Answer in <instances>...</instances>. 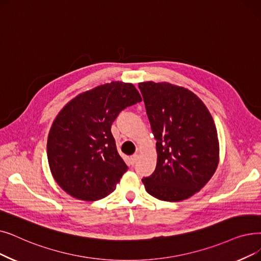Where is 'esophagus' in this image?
I'll return each mask as SVG.
<instances>
[{"instance_id": "1", "label": "esophagus", "mask_w": 261, "mask_h": 261, "mask_svg": "<svg viewBox=\"0 0 261 261\" xmlns=\"http://www.w3.org/2000/svg\"><path fill=\"white\" fill-rule=\"evenodd\" d=\"M138 160H139V154H133V155H131L130 161H131V164H132V165L137 163Z\"/></svg>"}]
</instances>
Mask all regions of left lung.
<instances>
[{
    "label": "left lung",
    "mask_w": 261,
    "mask_h": 261,
    "mask_svg": "<svg viewBox=\"0 0 261 261\" xmlns=\"http://www.w3.org/2000/svg\"><path fill=\"white\" fill-rule=\"evenodd\" d=\"M153 138L156 166L142 179L158 199L180 201L200 191L215 173L220 144L205 103L186 87L167 82L139 83Z\"/></svg>",
    "instance_id": "left-lung-1"
}]
</instances>
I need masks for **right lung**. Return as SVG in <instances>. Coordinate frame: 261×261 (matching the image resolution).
I'll return each instance as SVG.
<instances>
[{
	"instance_id": "add662e5",
	"label": "right lung",
	"mask_w": 261,
	"mask_h": 261,
	"mask_svg": "<svg viewBox=\"0 0 261 261\" xmlns=\"http://www.w3.org/2000/svg\"><path fill=\"white\" fill-rule=\"evenodd\" d=\"M141 101L132 83L113 81L79 94L60 111L49 131L47 154L51 174L67 194L94 201L114 192L128 166L111 126L120 111Z\"/></svg>"
}]
</instances>
